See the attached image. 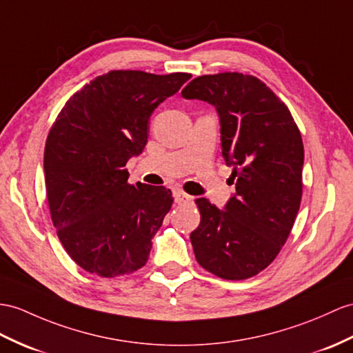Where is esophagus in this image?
Instances as JSON below:
<instances>
[{"label":"esophagus","instance_id":"1","mask_svg":"<svg viewBox=\"0 0 353 353\" xmlns=\"http://www.w3.org/2000/svg\"><path fill=\"white\" fill-rule=\"evenodd\" d=\"M174 197H175V202H176V203H179V205L193 202V197H192V196H188V194H185V193H184V192H181V190H176V192H174Z\"/></svg>","mask_w":353,"mask_h":353}]
</instances>
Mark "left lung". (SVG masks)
<instances>
[{
  "label": "left lung",
  "instance_id": "obj_1",
  "mask_svg": "<svg viewBox=\"0 0 353 353\" xmlns=\"http://www.w3.org/2000/svg\"><path fill=\"white\" fill-rule=\"evenodd\" d=\"M181 94L216 108L221 154L235 184L225 210L196 199L201 223L190 234L196 261L220 279L253 277L276 259L296 219L303 196L301 133L285 103L252 74L199 76Z\"/></svg>",
  "mask_w": 353,
  "mask_h": 353
}]
</instances>
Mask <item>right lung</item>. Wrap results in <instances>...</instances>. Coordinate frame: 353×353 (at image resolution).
<instances>
[{"mask_svg":"<svg viewBox=\"0 0 353 353\" xmlns=\"http://www.w3.org/2000/svg\"><path fill=\"white\" fill-rule=\"evenodd\" d=\"M190 77L114 70L58 114L43 160L48 203L59 241L82 270L112 279L147 263L174 197L165 187L128 184L124 168L147 145L154 109Z\"/></svg>","mask_w":353,"mask_h":353,"instance_id":"add662e5","label":"right lung"}]
</instances>
